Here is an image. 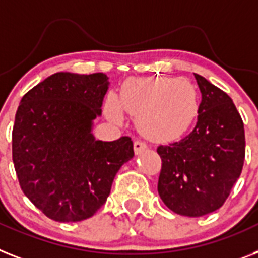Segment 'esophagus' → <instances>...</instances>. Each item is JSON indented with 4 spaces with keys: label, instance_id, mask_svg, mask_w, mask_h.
Segmentation results:
<instances>
[{
    "label": "esophagus",
    "instance_id": "1",
    "mask_svg": "<svg viewBox=\"0 0 258 258\" xmlns=\"http://www.w3.org/2000/svg\"><path fill=\"white\" fill-rule=\"evenodd\" d=\"M146 149H148V145L145 144V142L142 141L134 142V153H136V154H140V153H142L144 150H146Z\"/></svg>",
    "mask_w": 258,
    "mask_h": 258
}]
</instances>
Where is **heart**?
I'll use <instances>...</instances> for the list:
<instances>
[{
	"label": "heart",
	"mask_w": 258,
	"mask_h": 258,
	"mask_svg": "<svg viewBox=\"0 0 258 258\" xmlns=\"http://www.w3.org/2000/svg\"><path fill=\"white\" fill-rule=\"evenodd\" d=\"M199 104L198 88L187 79L142 78L127 80L105 110L114 122L122 121V110L136 117L140 132L153 141H171L192 125Z\"/></svg>",
	"instance_id": "obj_1"
}]
</instances>
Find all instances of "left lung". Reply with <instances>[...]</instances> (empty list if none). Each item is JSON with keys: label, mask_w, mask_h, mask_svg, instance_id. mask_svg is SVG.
I'll list each match as a JSON object with an SVG mask.
<instances>
[{"label": "left lung", "mask_w": 258, "mask_h": 258, "mask_svg": "<svg viewBox=\"0 0 258 258\" xmlns=\"http://www.w3.org/2000/svg\"><path fill=\"white\" fill-rule=\"evenodd\" d=\"M194 75L202 92L198 122L180 141L157 149L162 159L158 194L175 214L199 218L219 210L239 179L245 133L231 97Z\"/></svg>", "instance_id": "1"}]
</instances>
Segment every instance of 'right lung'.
<instances>
[{
  "mask_svg": "<svg viewBox=\"0 0 258 258\" xmlns=\"http://www.w3.org/2000/svg\"><path fill=\"white\" fill-rule=\"evenodd\" d=\"M108 76L56 72L23 96L13 126L19 186L47 218L82 221L109 197L114 176L133 158L131 137L95 140Z\"/></svg>",
  "mask_w": 258,
  "mask_h": 258,
  "instance_id": "right-lung-1",
  "label": "right lung"
}]
</instances>
